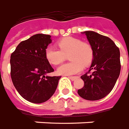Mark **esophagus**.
<instances>
[{
	"label": "esophagus",
	"mask_w": 129,
	"mask_h": 129,
	"mask_svg": "<svg viewBox=\"0 0 129 129\" xmlns=\"http://www.w3.org/2000/svg\"><path fill=\"white\" fill-rule=\"evenodd\" d=\"M68 78H70L72 81H74V80H75V79H76V76H68Z\"/></svg>",
	"instance_id": "34e87169"
}]
</instances>
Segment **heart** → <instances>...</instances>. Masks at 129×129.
Wrapping results in <instances>:
<instances>
[{"label":"heart","mask_w":129,"mask_h":129,"mask_svg":"<svg viewBox=\"0 0 129 129\" xmlns=\"http://www.w3.org/2000/svg\"><path fill=\"white\" fill-rule=\"evenodd\" d=\"M57 44L60 50L48 46L45 51L46 59L53 65H57L64 60L69 54V62L63 64L57 69L59 75L69 76L81 72L84 66L87 67L92 62L94 53L89 43L81 42L77 38L64 37L59 40Z\"/></svg>","instance_id":"heart-1"}]
</instances>
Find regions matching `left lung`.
I'll return each instance as SVG.
<instances>
[{
	"label": "left lung",
	"instance_id": "left-lung-1",
	"mask_svg": "<svg viewBox=\"0 0 129 129\" xmlns=\"http://www.w3.org/2000/svg\"><path fill=\"white\" fill-rule=\"evenodd\" d=\"M83 34L92 47L94 56L89 72L81 76L84 86L78 90V94L86 100L96 101L108 95L115 86L121 70L120 52L109 37L94 31ZM91 71L92 73L87 75Z\"/></svg>",
	"mask_w": 129,
	"mask_h": 129
}]
</instances>
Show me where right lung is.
Returning a JSON list of instances; mask_svg holds the SVG:
<instances>
[{"label":"right lung","mask_w":129,"mask_h":129,"mask_svg":"<svg viewBox=\"0 0 129 129\" xmlns=\"http://www.w3.org/2000/svg\"><path fill=\"white\" fill-rule=\"evenodd\" d=\"M51 35L37 34L23 41L10 57L14 86L25 100L44 103L55 92L61 76H48L54 71L46 59L45 51L51 43Z\"/></svg>","instance_id":"obj_1"}]
</instances>
